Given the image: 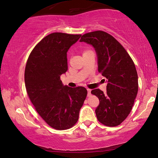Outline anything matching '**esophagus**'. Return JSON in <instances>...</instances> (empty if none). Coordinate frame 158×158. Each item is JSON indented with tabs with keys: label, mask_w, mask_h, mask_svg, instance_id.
I'll list each match as a JSON object with an SVG mask.
<instances>
[{
	"label": "esophagus",
	"mask_w": 158,
	"mask_h": 158,
	"mask_svg": "<svg viewBox=\"0 0 158 158\" xmlns=\"http://www.w3.org/2000/svg\"><path fill=\"white\" fill-rule=\"evenodd\" d=\"M87 91H88V96H90V94H91V90L89 89H87Z\"/></svg>",
	"instance_id": "1"
}]
</instances>
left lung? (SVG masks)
Here are the masks:
<instances>
[{
  "label": "left lung",
  "instance_id": "obj_1",
  "mask_svg": "<svg viewBox=\"0 0 158 158\" xmlns=\"http://www.w3.org/2000/svg\"><path fill=\"white\" fill-rule=\"evenodd\" d=\"M80 42L94 48L98 71L107 83L106 93L100 89L91 91L100 100L95 109L97 118L106 126H117L130 113L137 95L138 75L135 63L123 47L106 32L84 34Z\"/></svg>",
  "mask_w": 158,
  "mask_h": 158
}]
</instances>
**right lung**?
Listing matches in <instances>:
<instances>
[{
	"mask_svg": "<svg viewBox=\"0 0 158 158\" xmlns=\"http://www.w3.org/2000/svg\"><path fill=\"white\" fill-rule=\"evenodd\" d=\"M81 35L53 33L32 51L25 69V85L37 113L51 127L69 129L79 119L87 95L84 87L64 85L60 75L68 70L67 52Z\"/></svg>",
	"mask_w": 158,
	"mask_h": 158,
	"instance_id": "add662e5",
	"label": "right lung"
}]
</instances>
